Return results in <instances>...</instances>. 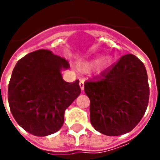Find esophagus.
<instances>
[{
  "label": "esophagus",
  "mask_w": 160,
  "mask_h": 160,
  "mask_svg": "<svg viewBox=\"0 0 160 160\" xmlns=\"http://www.w3.org/2000/svg\"><path fill=\"white\" fill-rule=\"evenodd\" d=\"M84 85H85V81L83 80H81L80 81V89H81V90H84Z\"/></svg>",
  "instance_id": "obj_1"
}]
</instances>
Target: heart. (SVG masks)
<instances>
[{"label": "heart", "mask_w": 160, "mask_h": 160, "mask_svg": "<svg viewBox=\"0 0 160 160\" xmlns=\"http://www.w3.org/2000/svg\"><path fill=\"white\" fill-rule=\"evenodd\" d=\"M113 64V57L110 55H103L100 58H91L88 60H79L75 64V67L81 72H90L94 66L95 72L102 73L108 70Z\"/></svg>", "instance_id": "obj_1"}]
</instances>
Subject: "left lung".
<instances>
[{
	"instance_id": "obj_1",
	"label": "left lung",
	"mask_w": 160,
	"mask_h": 160,
	"mask_svg": "<svg viewBox=\"0 0 160 160\" xmlns=\"http://www.w3.org/2000/svg\"><path fill=\"white\" fill-rule=\"evenodd\" d=\"M84 90L90 100V123L108 136L131 131L149 103L146 69L132 54L123 55L100 76L86 81Z\"/></svg>"
}]
</instances>
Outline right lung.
<instances>
[{
	"label": "right lung",
	"mask_w": 160,
	"mask_h": 160,
	"mask_svg": "<svg viewBox=\"0 0 160 160\" xmlns=\"http://www.w3.org/2000/svg\"><path fill=\"white\" fill-rule=\"evenodd\" d=\"M67 60L49 50L33 51L18 60L8 86V102L14 119L36 136L57 132L65 109L80 95L79 80H63Z\"/></svg>",
	"instance_id": "add662e5"
}]
</instances>
